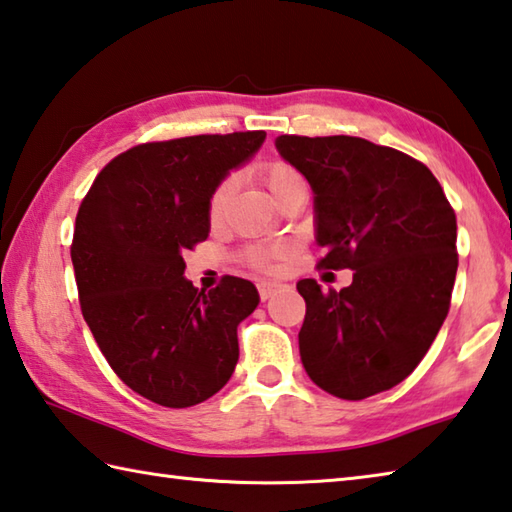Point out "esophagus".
I'll return each mask as SVG.
<instances>
[{"instance_id": "34e87169", "label": "esophagus", "mask_w": 512, "mask_h": 512, "mask_svg": "<svg viewBox=\"0 0 512 512\" xmlns=\"http://www.w3.org/2000/svg\"><path fill=\"white\" fill-rule=\"evenodd\" d=\"M277 288H280V284H275V282H259L257 284V291H259V297H262V300L266 302L268 297H271Z\"/></svg>"}]
</instances>
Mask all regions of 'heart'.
<instances>
[{
  "instance_id": "heart-1",
  "label": "heart",
  "mask_w": 512,
  "mask_h": 512,
  "mask_svg": "<svg viewBox=\"0 0 512 512\" xmlns=\"http://www.w3.org/2000/svg\"><path fill=\"white\" fill-rule=\"evenodd\" d=\"M255 174L257 179L264 183V188L271 192V197L277 201L282 197L284 192L293 190V188H302L304 179L302 174L295 170L291 163L286 161H264L255 167ZM230 190H232V179L226 176V179H221L215 190L210 194V201H208V217L210 221H217L221 217V212H224L228 197H230ZM288 250L284 246H253L246 250V264L253 266V268H271L275 262H280V259L286 257Z\"/></svg>"
}]
</instances>
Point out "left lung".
I'll return each mask as SVG.
<instances>
[{"label":"left lung","instance_id":"8db88e82","mask_svg":"<svg viewBox=\"0 0 512 512\" xmlns=\"http://www.w3.org/2000/svg\"><path fill=\"white\" fill-rule=\"evenodd\" d=\"M277 152L315 194L318 266L351 268L342 291L300 280V356L315 385L345 401L387 392L416 369L450 311L457 217L427 167L356 136H293Z\"/></svg>","mask_w":512,"mask_h":512}]
</instances>
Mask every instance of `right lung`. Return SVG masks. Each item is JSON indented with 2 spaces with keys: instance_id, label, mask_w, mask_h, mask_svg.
Listing matches in <instances>:
<instances>
[{
  "instance_id": "obj_1",
  "label": "right lung",
  "mask_w": 512,
  "mask_h": 512,
  "mask_svg": "<svg viewBox=\"0 0 512 512\" xmlns=\"http://www.w3.org/2000/svg\"><path fill=\"white\" fill-rule=\"evenodd\" d=\"M264 138L257 129L136 145L80 203L71 262L82 315L109 367L147 401L199 405L235 371L237 327L257 288L226 275L203 293L183 277V253L208 239L215 185Z\"/></svg>"
}]
</instances>
